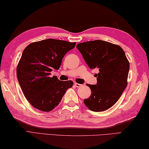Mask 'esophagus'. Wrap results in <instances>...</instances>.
Segmentation results:
<instances>
[{"instance_id": "obj_1", "label": "esophagus", "mask_w": 149, "mask_h": 149, "mask_svg": "<svg viewBox=\"0 0 149 149\" xmlns=\"http://www.w3.org/2000/svg\"><path fill=\"white\" fill-rule=\"evenodd\" d=\"M74 85H75V87H77V88H78V87H80V86H81V84H78V83H74Z\"/></svg>"}]
</instances>
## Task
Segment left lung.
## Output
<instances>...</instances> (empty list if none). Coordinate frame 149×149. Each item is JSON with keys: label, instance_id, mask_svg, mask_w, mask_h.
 I'll use <instances>...</instances> for the list:
<instances>
[{"label": "left lung", "instance_id": "left-lung-1", "mask_svg": "<svg viewBox=\"0 0 149 149\" xmlns=\"http://www.w3.org/2000/svg\"><path fill=\"white\" fill-rule=\"evenodd\" d=\"M77 49L90 68H97L96 84H88L91 95L84 103L93 111L110 108L122 95L127 84L129 63L119 45L102 40L78 43Z\"/></svg>", "mask_w": 149, "mask_h": 149}]
</instances>
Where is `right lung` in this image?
<instances>
[{
    "label": "right lung",
    "instance_id": "right-lung-1",
    "mask_svg": "<svg viewBox=\"0 0 149 149\" xmlns=\"http://www.w3.org/2000/svg\"><path fill=\"white\" fill-rule=\"evenodd\" d=\"M76 43L47 39L29 44L24 50L17 74L24 96L35 108L50 111L61 102L72 81H59L50 76L53 70H59L63 57L74 49Z\"/></svg>",
    "mask_w": 149,
    "mask_h": 149
}]
</instances>
